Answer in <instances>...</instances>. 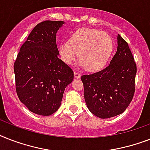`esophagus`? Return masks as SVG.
Masks as SVG:
<instances>
[{
	"label": "esophagus",
	"instance_id": "obj_1",
	"mask_svg": "<svg viewBox=\"0 0 150 150\" xmlns=\"http://www.w3.org/2000/svg\"><path fill=\"white\" fill-rule=\"evenodd\" d=\"M74 76H75V79H79V78L81 77V74L79 72H78V71H74Z\"/></svg>",
	"mask_w": 150,
	"mask_h": 150
}]
</instances>
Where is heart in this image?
<instances>
[{
	"mask_svg": "<svg viewBox=\"0 0 150 150\" xmlns=\"http://www.w3.org/2000/svg\"><path fill=\"white\" fill-rule=\"evenodd\" d=\"M59 54L65 64H71L79 58L80 64L88 71H98L105 66L113 51V41L106 33L81 28L75 31L69 41L59 45Z\"/></svg>",
	"mask_w": 150,
	"mask_h": 150,
	"instance_id": "obj_1",
	"label": "heart"
}]
</instances>
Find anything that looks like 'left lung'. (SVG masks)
<instances>
[{
    "instance_id": "8db88e82",
    "label": "left lung",
    "mask_w": 150,
    "mask_h": 150,
    "mask_svg": "<svg viewBox=\"0 0 150 150\" xmlns=\"http://www.w3.org/2000/svg\"><path fill=\"white\" fill-rule=\"evenodd\" d=\"M118 47L105 69L81 77L88 109L101 119L121 114L135 92L136 64L128 43L119 35Z\"/></svg>"
}]
</instances>
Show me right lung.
<instances>
[{"label": "right lung", "mask_w": 150, "mask_h": 150, "mask_svg": "<svg viewBox=\"0 0 150 150\" xmlns=\"http://www.w3.org/2000/svg\"><path fill=\"white\" fill-rule=\"evenodd\" d=\"M62 21H45L34 28L21 47L14 64L16 92L32 112L50 115L60 107L74 72L58 58L56 33Z\"/></svg>", "instance_id": "1"}]
</instances>
